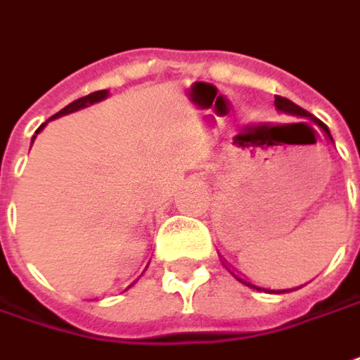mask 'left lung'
<instances>
[{"instance_id":"1","label":"left lung","mask_w":360,"mask_h":360,"mask_svg":"<svg viewBox=\"0 0 360 360\" xmlns=\"http://www.w3.org/2000/svg\"><path fill=\"white\" fill-rule=\"evenodd\" d=\"M275 107H277V111H281V113H287V115H292V117H304V119H311L313 123H315L319 129L325 133V137H327L328 141H333V137H330V131H328V127L323 123V121H319V119L315 117V115H311L309 111H304L303 107H299L297 103H292L291 99H287V97H281V95H275ZM223 265L229 269V265L223 261ZM229 273L235 277L237 281H241L243 285H247V287H251V289H257V291H265V292H289V291H297V289H301V287H297V289H265V287H257V285H253L251 281L247 279H241L239 275H235L233 271L229 269Z\"/></svg>"}]
</instances>
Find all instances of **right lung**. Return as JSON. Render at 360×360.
Returning <instances> with one entry per match:
<instances>
[{"label": "right lung", "mask_w": 360, "mask_h": 360, "mask_svg": "<svg viewBox=\"0 0 360 360\" xmlns=\"http://www.w3.org/2000/svg\"><path fill=\"white\" fill-rule=\"evenodd\" d=\"M107 97H109V91H107V89H101V91H95V94H89V95H85V97H79V99H75L73 103H69L68 107H63L61 111H57L56 115H53V117H49L47 121H51V119H57V117H63V115H69V113H75V111H79V109H83V107H89V105H94V103H99V101H103V99H107ZM45 125H47V123H44V125H41L39 129L35 131L33 139L37 137V133L44 129ZM33 139H32V143H33ZM129 287H131V285H129Z\"/></svg>", "instance_id": "obj_1"}]
</instances>
